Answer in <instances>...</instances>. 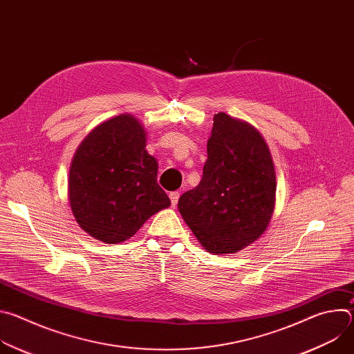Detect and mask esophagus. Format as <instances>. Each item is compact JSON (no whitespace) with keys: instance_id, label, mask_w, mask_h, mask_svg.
Segmentation results:
<instances>
[{"instance_id":"1","label":"esophagus","mask_w":354,"mask_h":354,"mask_svg":"<svg viewBox=\"0 0 354 354\" xmlns=\"http://www.w3.org/2000/svg\"><path fill=\"white\" fill-rule=\"evenodd\" d=\"M179 196H180V193H179V192H171V193H169V198H171L172 207H176V205H178V200H179Z\"/></svg>"}]
</instances>
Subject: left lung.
<instances>
[{
    "label": "left lung",
    "mask_w": 354,
    "mask_h": 354,
    "mask_svg": "<svg viewBox=\"0 0 354 354\" xmlns=\"http://www.w3.org/2000/svg\"><path fill=\"white\" fill-rule=\"evenodd\" d=\"M274 193V167L261 133L220 112L207 141L203 176L180 196L178 209L207 250L235 254L268 228Z\"/></svg>",
    "instance_id": "1"
}]
</instances>
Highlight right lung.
Returning a JSON list of instances; mask_svg holds the SVG:
<instances>
[{
	"label": "right lung",
	"instance_id": "1",
	"mask_svg": "<svg viewBox=\"0 0 354 354\" xmlns=\"http://www.w3.org/2000/svg\"><path fill=\"white\" fill-rule=\"evenodd\" d=\"M157 160L145 151V133L130 115L95 127L73 158L70 206L91 236L119 243L153 214L171 206L157 182Z\"/></svg>",
	"mask_w": 354,
	"mask_h": 354
}]
</instances>
